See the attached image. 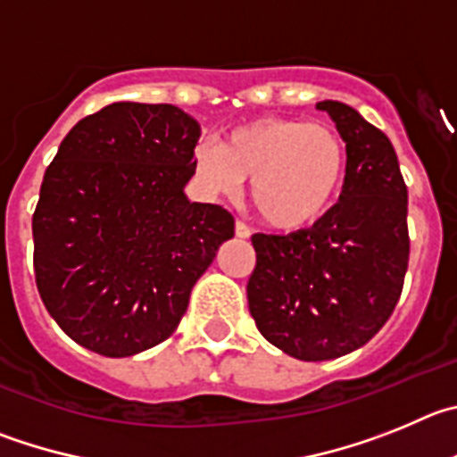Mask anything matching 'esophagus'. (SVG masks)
Masks as SVG:
<instances>
[{"instance_id": "1", "label": "esophagus", "mask_w": 457, "mask_h": 457, "mask_svg": "<svg viewBox=\"0 0 457 457\" xmlns=\"http://www.w3.org/2000/svg\"><path fill=\"white\" fill-rule=\"evenodd\" d=\"M234 232H237L238 238H248L250 234H253V229H250L244 220H237V225H234Z\"/></svg>"}]
</instances>
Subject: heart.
Returning <instances> with one entry per match:
<instances>
[{
    "mask_svg": "<svg viewBox=\"0 0 457 457\" xmlns=\"http://www.w3.org/2000/svg\"><path fill=\"white\" fill-rule=\"evenodd\" d=\"M195 170L223 195H237L250 182L259 219L270 228L300 229L323 219L339 200L348 150L330 125L262 118L229 131L220 147H200Z\"/></svg>",
    "mask_w": 457,
    "mask_h": 457,
    "instance_id": "heart-1",
    "label": "heart"
}]
</instances>
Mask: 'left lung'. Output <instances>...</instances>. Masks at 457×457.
Wrapping results in <instances>:
<instances>
[{"label": "left lung", "instance_id": "obj_1", "mask_svg": "<svg viewBox=\"0 0 457 457\" xmlns=\"http://www.w3.org/2000/svg\"><path fill=\"white\" fill-rule=\"evenodd\" d=\"M348 150L339 203L312 228L253 234L248 307L259 332L303 361L364 346L392 316L408 270V187L392 141L353 106L319 102Z\"/></svg>", "mask_w": 457, "mask_h": 457}]
</instances>
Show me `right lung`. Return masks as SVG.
Listing matches in <instances>:
<instances>
[{"label": "right lung", "instance_id": "1", "mask_svg": "<svg viewBox=\"0 0 457 457\" xmlns=\"http://www.w3.org/2000/svg\"><path fill=\"white\" fill-rule=\"evenodd\" d=\"M200 125L172 104L113 102L61 141L34 212L36 287L79 346L129 357L175 332L234 219L191 203Z\"/></svg>", "mask_w": 457, "mask_h": 457}]
</instances>
